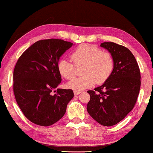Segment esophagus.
Instances as JSON below:
<instances>
[{
	"instance_id": "esophagus-1",
	"label": "esophagus",
	"mask_w": 153,
	"mask_h": 153,
	"mask_svg": "<svg viewBox=\"0 0 153 153\" xmlns=\"http://www.w3.org/2000/svg\"><path fill=\"white\" fill-rule=\"evenodd\" d=\"M74 94L75 95H77V94H80L81 93V91H74Z\"/></svg>"
}]
</instances>
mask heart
Returning a JSON list of instances; mask_svg holds the SVG:
<instances>
[{"instance_id": "b5f03b06", "label": "heart", "mask_w": 153, "mask_h": 153, "mask_svg": "<svg viewBox=\"0 0 153 153\" xmlns=\"http://www.w3.org/2000/svg\"><path fill=\"white\" fill-rule=\"evenodd\" d=\"M71 59L76 67L83 65L82 77H76L68 83V86L76 91H81L94 86L97 82L102 84L111 76L114 67L112 55L107 51H101L91 44L79 45L71 54ZM66 59L60 60L58 69L60 74L67 79L76 75V67Z\"/></svg>"}]
</instances>
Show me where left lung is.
Here are the masks:
<instances>
[{"mask_svg":"<svg viewBox=\"0 0 153 153\" xmlns=\"http://www.w3.org/2000/svg\"><path fill=\"white\" fill-rule=\"evenodd\" d=\"M112 55L114 67L110 77L102 85L88 91L91 99L87 111L99 124L116 125L134 108L140 93V71L131 52L113 42L101 43Z\"/></svg>","mask_w":153,"mask_h":153,"instance_id":"obj_1","label":"left lung"}]
</instances>
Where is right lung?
<instances>
[{
  "mask_svg": "<svg viewBox=\"0 0 153 153\" xmlns=\"http://www.w3.org/2000/svg\"><path fill=\"white\" fill-rule=\"evenodd\" d=\"M72 45L58 39L38 41L17 61L14 95L24 115L36 125L48 127L59 121L74 97L71 89L58 88L56 94L51 93L61 82L58 69L60 58Z\"/></svg>",
  "mask_w": 153,
  "mask_h": 153,
  "instance_id": "obj_1",
  "label": "right lung"
}]
</instances>
